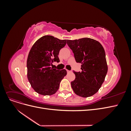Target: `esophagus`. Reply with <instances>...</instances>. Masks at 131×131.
Returning <instances> with one entry per match:
<instances>
[{
	"instance_id": "1",
	"label": "esophagus",
	"mask_w": 131,
	"mask_h": 131,
	"mask_svg": "<svg viewBox=\"0 0 131 131\" xmlns=\"http://www.w3.org/2000/svg\"><path fill=\"white\" fill-rule=\"evenodd\" d=\"M67 73H68L71 72V71H70V70H67Z\"/></svg>"
}]
</instances>
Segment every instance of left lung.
<instances>
[{"instance_id": "left-lung-1", "label": "left lung", "mask_w": 131, "mask_h": 131, "mask_svg": "<svg viewBox=\"0 0 131 131\" xmlns=\"http://www.w3.org/2000/svg\"><path fill=\"white\" fill-rule=\"evenodd\" d=\"M74 53L75 61L81 63V72H76L71 86L75 93L82 97L93 96L101 88L108 72L105 53L100 42L84 38L67 40Z\"/></svg>"}]
</instances>
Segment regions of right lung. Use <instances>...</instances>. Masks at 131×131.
Segmentation results:
<instances>
[{"label": "right lung", "instance_id": "add662e5", "mask_svg": "<svg viewBox=\"0 0 131 131\" xmlns=\"http://www.w3.org/2000/svg\"><path fill=\"white\" fill-rule=\"evenodd\" d=\"M66 43V40L45 35L31 47L27 61V78L31 86L38 93L50 96L58 90L67 71L57 70L51 66L54 62H59V51Z\"/></svg>", "mask_w": 131, "mask_h": 131}]
</instances>
